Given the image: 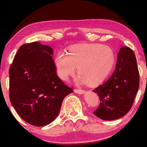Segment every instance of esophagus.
I'll use <instances>...</instances> for the list:
<instances>
[{"mask_svg":"<svg viewBox=\"0 0 147 147\" xmlns=\"http://www.w3.org/2000/svg\"><path fill=\"white\" fill-rule=\"evenodd\" d=\"M74 92L76 93H78V94H83L84 93V90H82V89H74Z\"/></svg>","mask_w":147,"mask_h":147,"instance_id":"1","label":"esophagus"}]
</instances>
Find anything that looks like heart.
<instances>
[{
    "mask_svg": "<svg viewBox=\"0 0 147 147\" xmlns=\"http://www.w3.org/2000/svg\"><path fill=\"white\" fill-rule=\"evenodd\" d=\"M115 61L114 52L110 47L99 44L74 46L68 53L59 52L54 59L57 74L67 81L73 75L77 67L78 84L97 85L105 80L112 70Z\"/></svg>",
    "mask_w": 147,
    "mask_h": 147,
    "instance_id": "heart-1",
    "label": "heart"
}]
</instances>
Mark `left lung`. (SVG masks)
<instances>
[{
    "label": "left lung",
    "instance_id": "1",
    "mask_svg": "<svg viewBox=\"0 0 147 147\" xmlns=\"http://www.w3.org/2000/svg\"><path fill=\"white\" fill-rule=\"evenodd\" d=\"M139 87V73L135 54L129 47H122L113 74L93 90L100 98V104L93 113L106 121L122 117L132 107Z\"/></svg>",
    "mask_w": 147,
    "mask_h": 147
}]
</instances>
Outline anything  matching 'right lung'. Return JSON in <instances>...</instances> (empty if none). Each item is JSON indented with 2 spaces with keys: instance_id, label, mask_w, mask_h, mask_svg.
<instances>
[{
  "instance_id": "1",
  "label": "right lung",
  "mask_w": 147,
  "mask_h": 147,
  "mask_svg": "<svg viewBox=\"0 0 147 147\" xmlns=\"http://www.w3.org/2000/svg\"><path fill=\"white\" fill-rule=\"evenodd\" d=\"M53 50L39 42L20 47L9 70V100L26 123L43 126L58 116L64 98L73 92L57 76Z\"/></svg>"
}]
</instances>
